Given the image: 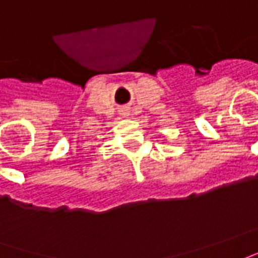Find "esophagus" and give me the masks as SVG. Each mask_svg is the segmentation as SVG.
Segmentation results:
<instances>
[{
  "mask_svg": "<svg viewBox=\"0 0 258 258\" xmlns=\"http://www.w3.org/2000/svg\"><path fill=\"white\" fill-rule=\"evenodd\" d=\"M120 114H121L122 117H128L130 115L128 108H122V110H120Z\"/></svg>",
  "mask_w": 258,
  "mask_h": 258,
  "instance_id": "obj_1",
  "label": "esophagus"
}]
</instances>
